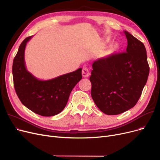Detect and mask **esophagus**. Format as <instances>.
<instances>
[{"instance_id":"esophagus-1","label":"esophagus","mask_w":160,"mask_h":160,"mask_svg":"<svg viewBox=\"0 0 160 160\" xmlns=\"http://www.w3.org/2000/svg\"><path fill=\"white\" fill-rule=\"evenodd\" d=\"M82 76L84 78H87V77H88L90 75V72H89V69H88V67H84L83 68V69H82Z\"/></svg>"}]
</instances>
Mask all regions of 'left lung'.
<instances>
[{
  "label": "left lung",
  "instance_id": "1",
  "mask_svg": "<svg viewBox=\"0 0 160 160\" xmlns=\"http://www.w3.org/2000/svg\"><path fill=\"white\" fill-rule=\"evenodd\" d=\"M128 45L126 52L98 59L92 64L91 97L104 113L114 115L136 104L149 74L144 44L124 31Z\"/></svg>",
  "mask_w": 160,
  "mask_h": 160
}]
</instances>
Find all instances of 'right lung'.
Wrapping results in <instances>:
<instances>
[{"label":"right lung","instance_id":"obj_1","mask_svg":"<svg viewBox=\"0 0 160 160\" xmlns=\"http://www.w3.org/2000/svg\"><path fill=\"white\" fill-rule=\"evenodd\" d=\"M25 39L19 46L13 62V84L22 104L38 115L50 117L60 113L65 108L74 87L82 79V68L59 77L41 80L28 72L24 62Z\"/></svg>","mask_w":160,"mask_h":160}]
</instances>
